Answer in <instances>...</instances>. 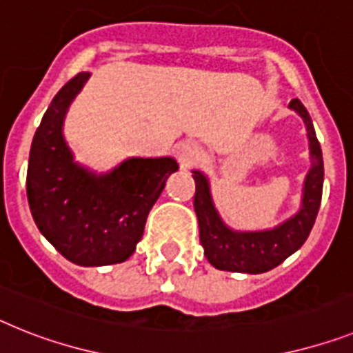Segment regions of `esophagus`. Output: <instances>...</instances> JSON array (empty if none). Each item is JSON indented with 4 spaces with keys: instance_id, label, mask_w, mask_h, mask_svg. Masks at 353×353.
<instances>
[{
    "instance_id": "obj_1",
    "label": "esophagus",
    "mask_w": 353,
    "mask_h": 353,
    "mask_svg": "<svg viewBox=\"0 0 353 353\" xmlns=\"http://www.w3.org/2000/svg\"><path fill=\"white\" fill-rule=\"evenodd\" d=\"M176 156L179 159V163H181V167L188 168L199 159L201 149L195 143H192V141H183V143L177 145Z\"/></svg>"
}]
</instances>
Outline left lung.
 Returning <instances> with one entry per match:
<instances>
[{"label": "left lung", "mask_w": 353, "mask_h": 353, "mask_svg": "<svg viewBox=\"0 0 353 353\" xmlns=\"http://www.w3.org/2000/svg\"><path fill=\"white\" fill-rule=\"evenodd\" d=\"M289 108L294 109L303 118L312 158V167L305 179L301 210L294 217L268 232H232L230 228L224 226L213 206L208 179L201 172L194 170V208L199 221L201 244L208 262L221 271L259 274L276 268L303 245L318 217L323 194L321 145L316 138L312 120L303 103L298 99H292Z\"/></svg>", "instance_id": "left-lung-1"}]
</instances>
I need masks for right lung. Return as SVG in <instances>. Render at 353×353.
I'll list each match as a JSON object with an SVG mask.
<instances>
[{
    "label": "right lung",
    "mask_w": 353,
    "mask_h": 353,
    "mask_svg": "<svg viewBox=\"0 0 353 353\" xmlns=\"http://www.w3.org/2000/svg\"><path fill=\"white\" fill-rule=\"evenodd\" d=\"M88 77L79 73L68 81L44 112L32 141L26 195L35 224L53 248L90 268L125 262L134 253L177 163L131 158L105 176L79 167L62 138V120Z\"/></svg>",
    "instance_id": "obj_1"
}]
</instances>
